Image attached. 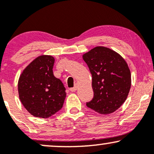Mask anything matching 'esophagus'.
Wrapping results in <instances>:
<instances>
[{
	"instance_id": "obj_1",
	"label": "esophagus",
	"mask_w": 154,
	"mask_h": 154,
	"mask_svg": "<svg viewBox=\"0 0 154 154\" xmlns=\"http://www.w3.org/2000/svg\"><path fill=\"white\" fill-rule=\"evenodd\" d=\"M77 88H78V86H77V84H75V87H73V88H69V91H71V92H75V91H77Z\"/></svg>"
}]
</instances>
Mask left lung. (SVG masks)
Returning a JSON list of instances; mask_svg holds the SVG:
<instances>
[{
  "instance_id": "obj_1",
  "label": "left lung",
  "mask_w": 154,
  "mask_h": 154,
  "mask_svg": "<svg viewBox=\"0 0 154 154\" xmlns=\"http://www.w3.org/2000/svg\"><path fill=\"white\" fill-rule=\"evenodd\" d=\"M92 75L94 96L86 106L101 114L114 112L128 98L131 74L128 63L119 54L97 46L83 54Z\"/></svg>"
}]
</instances>
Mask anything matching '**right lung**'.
Listing matches in <instances>:
<instances>
[{
	"label": "right lung",
	"mask_w": 154,
	"mask_h": 154,
	"mask_svg": "<svg viewBox=\"0 0 154 154\" xmlns=\"http://www.w3.org/2000/svg\"><path fill=\"white\" fill-rule=\"evenodd\" d=\"M53 56H38L22 72L18 82L19 96L28 112L35 117L48 118L63 107L66 88L53 72Z\"/></svg>",
	"instance_id": "obj_1"
}]
</instances>
